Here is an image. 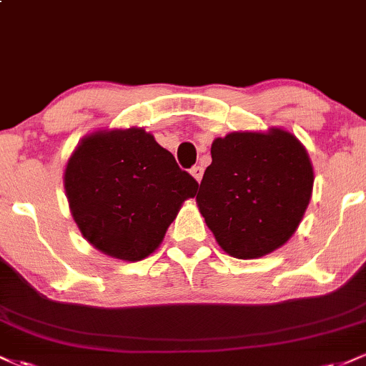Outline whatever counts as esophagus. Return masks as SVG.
Here are the masks:
<instances>
[{"label":"esophagus","instance_id":"34e87169","mask_svg":"<svg viewBox=\"0 0 366 366\" xmlns=\"http://www.w3.org/2000/svg\"><path fill=\"white\" fill-rule=\"evenodd\" d=\"M191 175L197 180V182H201V179H203V167H199V165L192 167V169H191Z\"/></svg>","mask_w":366,"mask_h":366}]
</instances>
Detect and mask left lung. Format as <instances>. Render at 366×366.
<instances>
[{"mask_svg":"<svg viewBox=\"0 0 366 366\" xmlns=\"http://www.w3.org/2000/svg\"><path fill=\"white\" fill-rule=\"evenodd\" d=\"M312 189L313 167L292 134L232 132L213 141L196 201L222 249L251 259L287 242Z\"/></svg>","mask_w":366,"mask_h":366,"instance_id":"left-lung-1","label":"left lung"}]
</instances>
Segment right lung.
Returning <instances> with one entry per match:
<instances>
[{
  "mask_svg": "<svg viewBox=\"0 0 366 366\" xmlns=\"http://www.w3.org/2000/svg\"><path fill=\"white\" fill-rule=\"evenodd\" d=\"M196 187L194 177L144 129L92 134L65 170L66 197L82 236L127 262L157 249Z\"/></svg>",
  "mask_w": 366,
  "mask_h": 366,
  "instance_id": "1",
  "label": "right lung"
}]
</instances>
